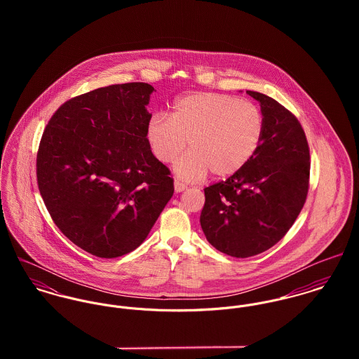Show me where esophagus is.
<instances>
[{"mask_svg": "<svg viewBox=\"0 0 359 359\" xmlns=\"http://www.w3.org/2000/svg\"><path fill=\"white\" fill-rule=\"evenodd\" d=\"M187 188H188V187H187L185 184L180 182V181H175V182H174V189H175V192H177V194H180V192L185 191Z\"/></svg>", "mask_w": 359, "mask_h": 359, "instance_id": "esophagus-1", "label": "esophagus"}]
</instances>
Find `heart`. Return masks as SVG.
<instances>
[{
  "label": "heart",
  "mask_w": 359,
  "mask_h": 359,
  "mask_svg": "<svg viewBox=\"0 0 359 359\" xmlns=\"http://www.w3.org/2000/svg\"><path fill=\"white\" fill-rule=\"evenodd\" d=\"M264 117L255 103L218 93H196L174 103L172 114L152 116L147 137L154 156L170 163L188 141L191 151L174 164L184 181H199L211 171L222 178L239 171L256 154Z\"/></svg>",
  "instance_id": "1"
}]
</instances>
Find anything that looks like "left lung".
<instances>
[{
    "mask_svg": "<svg viewBox=\"0 0 359 359\" xmlns=\"http://www.w3.org/2000/svg\"><path fill=\"white\" fill-rule=\"evenodd\" d=\"M264 133L253 157L228 180L205 189L201 225L221 253L246 258L276 245L306 203L309 148L297 117L256 91Z\"/></svg>",
    "mask_w": 359,
    "mask_h": 359,
    "instance_id": "8db88e82",
    "label": "left lung"
}]
</instances>
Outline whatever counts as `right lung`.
<instances>
[{
	"label": "right lung",
	"mask_w": 359,
	"mask_h": 359,
	"mask_svg": "<svg viewBox=\"0 0 359 359\" xmlns=\"http://www.w3.org/2000/svg\"><path fill=\"white\" fill-rule=\"evenodd\" d=\"M154 88L114 84L63 103L37 154V182L53 222L76 246L124 256L148 236L174 194L147 137Z\"/></svg>",
	"instance_id": "obj_1"
}]
</instances>
